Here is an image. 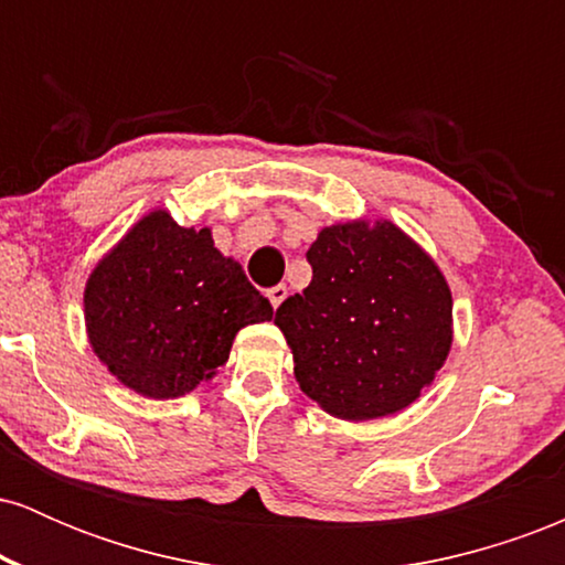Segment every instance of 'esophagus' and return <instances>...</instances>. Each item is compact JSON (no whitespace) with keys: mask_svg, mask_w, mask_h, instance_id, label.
Wrapping results in <instances>:
<instances>
[{"mask_svg":"<svg viewBox=\"0 0 565 565\" xmlns=\"http://www.w3.org/2000/svg\"><path fill=\"white\" fill-rule=\"evenodd\" d=\"M268 297H270V305H274V308H278V305L287 300V287H284V284H278V287L268 289Z\"/></svg>","mask_w":565,"mask_h":565,"instance_id":"obj_1","label":"esophagus"}]
</instances>
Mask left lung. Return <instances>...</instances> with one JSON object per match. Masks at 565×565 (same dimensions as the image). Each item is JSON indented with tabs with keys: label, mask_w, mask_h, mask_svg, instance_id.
Instances as JSON below:
<instances>
[{
	"label": "left lung",
	"mask_w": 565,
	"mask_h": 565,
	"mask_svg": "<svg viewBox=\"0 0 565 565\" xmlns=\"http://www.w3.org/2000/svg\"><path fill=\"white\" fill-rule=\"evenodd\" d=\"M313 281L276 310L302 393L342 419L398 412L430 385L451 348V291L393 223L323 228Z\"/></svg>",
	"instance_id": "left-lung-1"
}]
</instances>
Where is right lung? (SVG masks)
<instances>
[{
  "mask_svg": "<svg viewBox=\"0 0 565 565\" xmlns=\"http://www.w3.org/2000/svg\"><path fill=\"white\" fill-rule=\"evenodd\" d=\"M84 316L95 353L127 387L178 398L228 361L246 323L274 319L242 265L206 228H180L151 212L93 270Z\"/></svg>",
  "mask_w": 565,
  "mask_h": 565,
  "instance_id": "add662e5",
  "label": "right lung"
}]
</instances>
